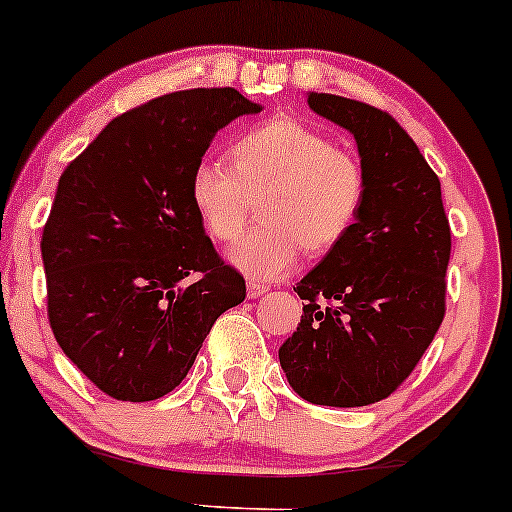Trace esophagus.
Here are the masks:
<instances>
[{
  "mask_svg": "<svg viewBox=\"0 0 512 512\" xmlns=\"http://www.w3.org/2000/svg\"><path fill=\"white\" fill-rule=\"evenodd\" d=\"M267 289H269L267 284H262V282H255V279H250V282H247V296H250V299H257V296H262V294H265Z\"/></svg>",
  "mask_w": 512,
  "mask_h": 512,
  "instance_id": "esophagus-1",
  "label": "esophagus"
}]
</instances>
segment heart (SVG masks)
I'll use <instances>...</instances> for the list:
<instances>
[{
    "instance_id": "obj_1",
    "label": "heart",
    "mask_w": 512,
    "mask_h": 512,
    "mask_svg": "<svg viewBox=\"0 0 512 512\" xmlns=\"http://www.w3.org/2000/svg\"><path fill=\"white\" fill-rule=\"evenodd\" d=\"M228 162L201 160L189 194L206 233L230 243L243 233L257 199L260 223L230 250V262L252 279H277L303 250L333 252L357 226L369 177L355 150L291 116L247 126L228 148Z\"/></svg>"
}]
</instances>
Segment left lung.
Here are the masks:
<instances>
[{"instance_id":"8db88e82","label":"left lung","mask_w":512,"mask_h":512,"mask_svg":"<svg viewBox=\"0 0 512 512\" xmlns=\"http://www.w3.org/2000/svg\"><path fill=\"white\" fill-rule=\"evenodd\" d=\"M308 106L355 136L369 194L355 230L294 286L303 316L279 362L316 406H369L411 376L445 320L452 230L440 179L389 111L318 92Z\"/></svg>"}]
</instances>
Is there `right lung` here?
Instances as JSON below:
<instances>
[{
  "instance_id": "obj_1",
  "label": "right lung",
  "mask_w": 512,
  "mask_h": 512,
  "mask_svg": "<svg viewBox=\"0 0 512 512\" xmlns=\"http://www.w3.org/2000/svg\"><path fill=\"white\" fill-rule=\"evenodd\" d=\"M257 111L233 87L162 94L116 116L60 174L41 238L48 320L116 401L177 389L216 318L245 301L189 182L216 133Z\"/></svg>"
}]
</instances>
